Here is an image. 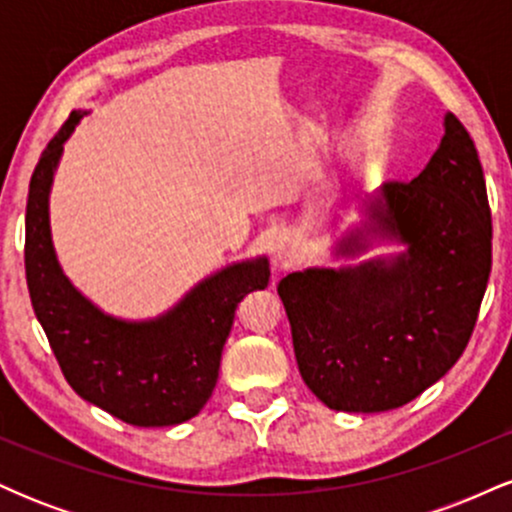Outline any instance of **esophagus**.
<instances>
[{
	"label": "esophagus",
	"instance_id": "1",
	"mask_svg": "<svg viewBox=\"0 0 512 512\" xmlns=\"http://www.w3.org/2000/svg\"><path fill=\"white\" fill-rule=\"evenodd\" d=\"M293 252H296V248H293L291 238L279 236L272 243V257L276 264H289L293 260Z\"/></svg>",
	"mask_w": 512,
	"mask_h": 512
}]
</instances>
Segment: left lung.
<instances>
[{
  "label": "left lung",
  "instance_id": "8db88e82",
  "mask_svg": "<svg viewBox=\"0 0 512 512\" xmlns=\"http://www.w3.org/2000/svg\"><path fill=\"white\" fill-rule=\"evenodd\" d=\"M368 236L407 252L344 269H305L279 281L298 370L337 411H387L443 378L467 349L491 274V209L472 137L455 115L414 180H390L366 204Z\"/></svg>",
  "mask_w": 512,
  "mask_h": 512
}]
</instances>
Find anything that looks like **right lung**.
<instances>
[{"label": "right lung", "mask_w": 512, "mask_h": 512, "mask_svg": "<svg viewBox=\"0 0 512 512\" xmlns=\"http://www.w3.org/2000/svg\"><path fill=\"white\" fill-rule=\"evenodd\" d=\"M81 117L74 110L50 139L28 187L23 255L35 317L76 395L132 426L182 424L214 392L238 303L269 284V262L260 257L231 264L149 322L117 320L98 310L62 274L48 216L52 173Z\"/></svg>", "instance_id": "1"}]
</instances>
